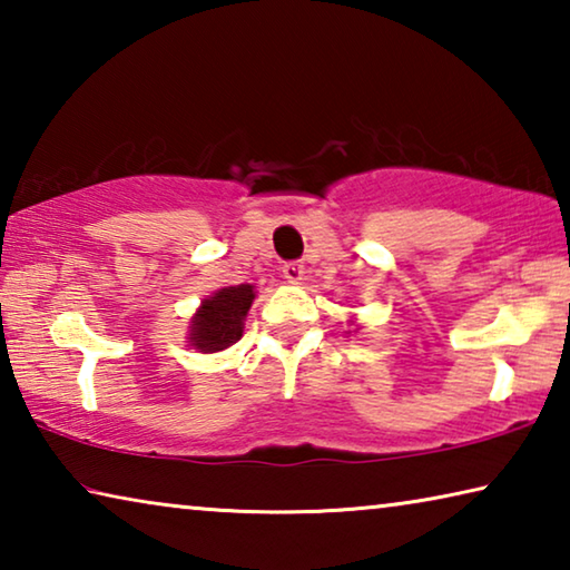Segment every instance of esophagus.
<instances>
[{"instance_id": "34e87169", "label": "esophagus", "mask_w": 570, "mask_h": 570, "mask_svg": "<svg viewBox=\"0 0 570 570\" xmlns=\"http://www.w3.org/2000/svg\"><path fill=\"white\" fill-rule=\"evenodd\" d=\"M284 278L288 284H298L304 278V266L296 264V262L284 264Z\"/></svg>"}]
</instances>
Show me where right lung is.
I'll return each instance as SVG.
<instances>
[{
    "label": "right lung",
    "instance_id": "right-lung-1",
    "mask_svg": "<svg viewBox=\"0 0 570 570\" xmlns=\"http://www.w3.org/2000/svg\"><path fill=\"white\" fill-rule=\"evenodd\" d=\"M256 298V286H224L206 296L188 324V346L204 354L228 350L244 336V322Z\"/></svg>",
    "mask_w": 570,
    "mask_h": 570
}]
</instances>
